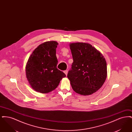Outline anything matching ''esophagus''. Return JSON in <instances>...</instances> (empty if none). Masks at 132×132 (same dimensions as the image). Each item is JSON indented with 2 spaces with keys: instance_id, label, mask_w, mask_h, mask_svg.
Masks as SVG:
<instances>
[{
  "instance_id": "1",
  "label": "esophagus",
  "mask_w": 132,
  "mask_h": 132,
  "mask_svg": "<svg viewBox=\"0 0 132 132\" xmlns=\"http://www.w3.org/2000/svg\"><path fill=\"white\" fill-rule=\"evenodd\" d=\"M64 73L66 75H67V74H68V70H65V71H64Z\"/></svg>"
}]
</instances>
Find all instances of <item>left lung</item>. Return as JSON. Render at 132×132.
<instances>
[{
  "mask_svg": "<svg viewBox=\"0 0 132 132\" xmlns=\"http://www.w3.org/2000/svg\"><path fill=\"white\" fill-rule=\"evenodd\" d=\"M73 62L67 75L73 89L88 95L97 92L106 79L107 64L100 51L85 43L70 44Z\"/></svg>",
  "mask_w": 132,
  "mask_h": 132,
  "instance_id": "left-lung-1",
  "label": "left lung"
}]
</instances>
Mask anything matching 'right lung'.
Listing matches in <instances>:
<instances>
[{"mask_svg":"<svg viewBox=\"0 0 132 132\" xmlns=\"http://www.w3.org/2000/svg\"><path fill=\"white\" fill-rule=\"evenodd\" d=\"M58 43L48 41L44 43L33 51L26 66V75L31 87L42 94L48 93L58 87L66 77L57 68L58 60L56 48Z\"/></svg>","mask_w":132,"mask_h":132,"instance_id":"1","label":"right lung"}]
</instances>
